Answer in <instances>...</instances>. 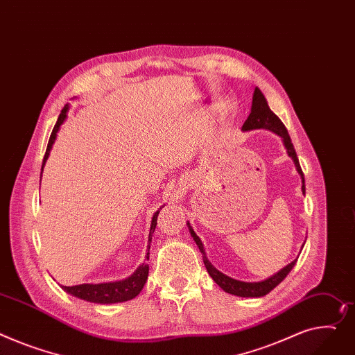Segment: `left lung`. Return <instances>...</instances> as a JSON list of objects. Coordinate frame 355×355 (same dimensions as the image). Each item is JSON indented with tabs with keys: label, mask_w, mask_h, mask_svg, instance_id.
Returning a JSON list of instances; mask_svg holds the SVG:
<instances>
[{
	"label": "left lung",
	"mask_w": 355,
	"mask_h": 355,
	"mask_svg": "<svg viewBox=\"0 0 355 355\" xmlns=\"http://www.w3.org/2000/svg\"><path fill=\"white\" fill-rule=\"evenodd\" d=\"M259 128H266V130H270L272 132H275L277 135H279L282 138V143H284V147L287 150V154L293 158L294 164H295V168L298 171V174L301 175V180H302V194H305V181H304V174H302V170L300 167V162H298V157H297V153L294 150V146L291 143V138L288 135V131L286 128V125L281 123L279 118L270 110L268 107V103L264 97V94L259 91L258 87H255L254 89V94H252V105H251V112L248 115V118L245 120L244 125H243V131H251V130H259ZM188 225V230H190L191 232V237L194 239L196 244L198 245L201 254H202V259H204V264H205V268L208 271V274L211 275V278L214 279L217 284L228 294H232V295H237V297H264L267 295L271 290H274L279 282L284 279L290 271L293 270V267L295 266L297 259H294L293 263H290L288 266H286L282 270H279L277 274H274L272 277L264 279V281H259V282H244V281H239V279H234L225 274H223L221 271H218L214 266H212L208 258L205 255V250H204V245L201 243V240L198 239V235L194 232L193 227L190 225V223H187Z\"/></svg>",
	"instance_id": "1"
}]
</instances>
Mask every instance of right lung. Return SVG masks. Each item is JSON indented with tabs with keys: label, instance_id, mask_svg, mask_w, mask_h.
I'll list each match as a JSON object with an SVG mask.
<instances>
[{
	"label": "right lung",
	"instance_id": "add662e5",
	"mask_svg": "<svg viewBox=\"0 0 355 355\" xmlns=\"http://www.w3.org/2000/svg\"><path fill=\"white\" fill-rule=\"evenodd\" d=\"M69 110V105L65 104L64 108L61 110V114L58 116V120L54 125V130L51 132L49 146H46V151L44 155V161H42V170L45 161L49 159L50 151L53 148L54 141L57 138V132L60 131L61 124L65 121L67 118V112ZM164 207V205H162ZM161 209V208H159ZM159 209L153 216L151 220V227H150V235H148V245H147V255L146 258L148 259L150 257V245H151V240H153V232L155 230L157 225V217L159 214ZM148 278V264L143 263L141 264L132 275H130L125 279L121 281H112V282H101V284H80V286H73V287H64L62 290H65L67 293H69L71 295L78 297L81 300L89 301V302H96V304H114V302H124L128 300L135 298L139 291L143 290L146 281Z\"/></svg>",
	"mask_w": 355,
	"mask_h": 355
}]
</instances>
